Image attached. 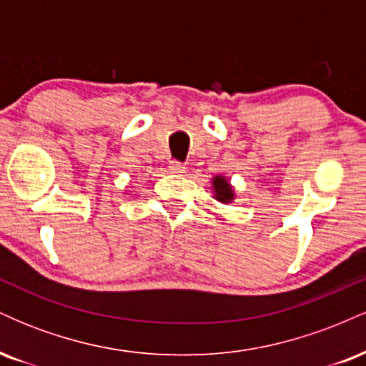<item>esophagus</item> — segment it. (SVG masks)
I'll use <instances>...</instances> for the list:
<instances>
[{"mask_svg":"<svg viewBox=\"0 0 366 366\" xmlns=\"http://www.w3.org/2000/svg\"><path fill=\"white\" fill-rule=\"evenodd\" d=\"M169 170H170V174H184V172H186V165L180 162H175V159H172L170 165H169Z\"/></svg>","mask_w":366,"mask_h":366,"instance_id":"1","label":"esophagus"}]
</instances>
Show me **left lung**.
<instances>
[{"instance_id": "8db88e82", "label": "left lung", "mask_w": 366, "mask_h": 366, "mask_svg": "<svg viewBox=\"0 0 366 366\" xmlns=\"http://www.w3.org/2000/svg\"><path fill=\"white\" fill-rule=\"evenodd\" d=\"M213 192H215V199L220 201V203H230L234 199V189L229 184V180L222 175H217L213 177Z\"/></svg>"}]
</instances>
